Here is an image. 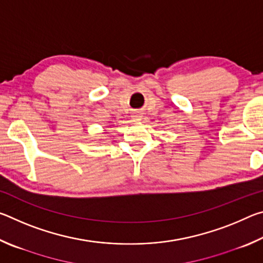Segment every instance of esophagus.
<instances>
[{"label":"esophagus","instance_id":"1","mask_svg":"<svg viewBox=\"0 0 263 263\" xmlns=\"http://www.w3.org/2000/svg\"><path fill=\"white\" fill-rule=\"evenodd\" d=\"M132 119H133V122H140L141 121V114L135 112L132 115Z\"/></svg>","mask_w":263,"mask_h":263}]
</instances>
